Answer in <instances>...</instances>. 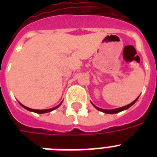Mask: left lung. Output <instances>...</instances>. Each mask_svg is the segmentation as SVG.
<instances>
[{
	"mask_svg": "<svg viewBox=\"0 0 157 157\" xmlns=\"http://www.w3.org/2000/svg\"><path fill=\"white\" fill-rule=\"evenodd\" d=\"M138 99V98H137L136 100H134V101H133L132 103L129 104L128 105H126V106L124 107H122V108H119V109H112V110H105V109H99V108H98V107H96L95 105H94V107H95L96 109H98V110L101 111V112H105V113H107V114H115V113H118V112H122V111L123 110H126V109H129L130 106H132L133 105H134V103H135L136 101H137V100Z\"/></svg>",
	"mask_w": 157,
	"mask_h": 157,
	"instance_id": "8db88e82",
	"label": "left lung"
}]
</instances>
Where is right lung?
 I'll return each mask as SVG.
<instances>
[{
  "mask_svg": "<svg viewBox=\"0 0 157 157\" xmlns=\"http://www.w3.org/2000/svg\"><path fill=\"white\" fill-rule=\"evenodd\" d=\"M20 105H21V104H20ZM61 105V104H59V105H58V106L55 107V108H53V109H45V110H34V109H29V108H27V107L24 106V105H22V106L23 107V108H24V109H27V110H28V111H30V112H36V113H39V114H42V113H46V112H51V111L54 110V109H56V108H58V107H59V105Z\"/></svg>",
  "mask_w": 157,
  "mask_h": 157,
  "instance_id": "obj_1",
  "label": "right lung"
}]
</instances>
